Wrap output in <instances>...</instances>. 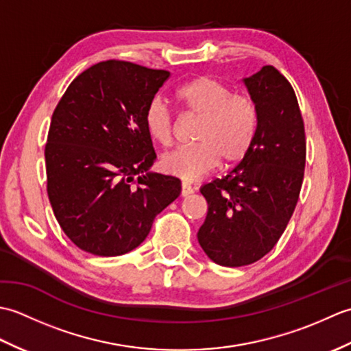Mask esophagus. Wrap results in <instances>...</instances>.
Returning a JSON list of instances; mask_svg holds the SVG:
<instances>
[{
    "label": "esophagus",
    "instance_id": "1",
    "mask_svg": "<svg viewBox=\"0 0 351 351\" xmlns=\"http://www.w3.org/2000/svg\"><path fill=\"white\" fill-rule=\"evenodd\" d=\"M193 191H195V189H193L190 184H187V182H182V185H181V196H182V197H185V196H190Z\"/></svg>",
    "mask_w": 351,
    "mask_h": 351
}]
</instances>
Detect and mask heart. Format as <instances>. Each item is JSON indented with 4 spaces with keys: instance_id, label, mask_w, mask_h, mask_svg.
<instances>
[{
    "instance_id": "1",
    "label": "heart",
    "mask_w": 351,
    "mask_h": 351,
    "mask_svg": "<svg viewBox=\"0 0 351 351\" xmlns=\"http://www.w3.org/2000/svg\"><path fill=\"white\" fill-rule=\"evenodd\" d=\"M175 101L185 113L199 117L195 145L180 146L161 156V169L185 182H195L217 166L240 162L259 128V108L249 95L232 90L211 77H197L175 90ZM146 131L160 145L173 138V117L160 99L149 104Z\"/></svg>"
}]
</instances>
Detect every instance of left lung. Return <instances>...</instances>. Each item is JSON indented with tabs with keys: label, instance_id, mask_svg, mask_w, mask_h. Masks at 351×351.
Here are the masks:
<instances>
[{
	"label": "left lung",
	"instance_id": "obj_1",
	"mask_svg": "<svg viewBox=\"0 0 351 351\" xmlns=\"http://www.w3.org/2000/svg\"><path fill=\"white\" fill-rule=\"evenodd\" d=\"M243 81L259 108L256 138L234 170L200 189L208 214L197 240L223 267L253 264L274 247L299 200L306 162L304 125L289 81L273 66Z\"/></svg>",
	"mask_w": 351,
	"mask_h": 351
}]
</instances>
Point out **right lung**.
Listing matches in <instances>:
<instances>
[{"label": "right lung", "mask_w": 351, "mask_h": 351, "mask_svg": "<svg viewBox=\"0 0 351 351\" xmlns=\"http://www.w3.org/2000/svg\"><path fill=\"white\" fill-rule=\"evenodd\" d=\"M169 77L130 62H101L80 73L57 104L45 146L47 190L58 225L81 250H134L181 195L178 178L149 171L156 155L145 113Z\"/></svg>", "instance_id": "1"}]
</instances>
